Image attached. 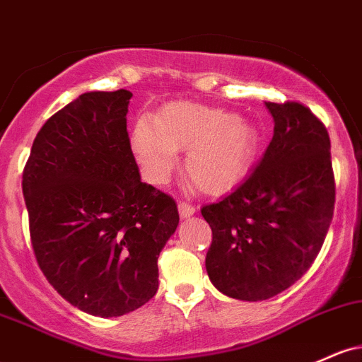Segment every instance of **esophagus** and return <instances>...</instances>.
Segmentation results:
<instances>
[{"mask_svg": "<svg viewBox=\"0 0 362 362\" xmlns=\"http://www.w3.org/2000/svg\"><path fill=\"white\" fill-rule=\"evenodd\" d=\"M196 213V208L194 206L187 204V202H178V214H180V218H189L192 216V214Z\"/></svg>", "mask_w": 362, "mask_h": 362, "instance_id": "34e87169", "label": "esophagus"}]
</instances>
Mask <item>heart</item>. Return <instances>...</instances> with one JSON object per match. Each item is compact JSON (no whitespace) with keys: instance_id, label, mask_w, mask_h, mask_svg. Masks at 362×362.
Returning <instances> with one entry per match:
<instances>
[{"instance_id":"obj_1","label":"heart","mask_w":362,"mask_h":362,"mask_svg":"<svg viewBox=\"0 0 362 362\" xmlns=\"http://www.w3.org/2000/svg\"><path fill=\"white\" fill-rule=\"evenodd\" d=\"M257 144L259 136L251 122L189 101L163 106L154 120L139 118L130 134V148L149 182L168 180L177 166V151L187 149L185 173L209 196L226 192L244 177Z\"/></svg>"}]
</instances>
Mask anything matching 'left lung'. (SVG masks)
Wrapping results in <instances>:
<instances>
[{"label":"left lung","mask_w":362,"mask_h":362,"mask_svg":"<svg viewBox=\"0 0 362 362\" xmlns=\"http://www.w3.org/2000/svg\"><path fill=\"white\" fill-rule=\"evenodd\" d=\"M275 129L249 177L220 201L202 206L213 242L206 272L232 299L266 300L311 268L335 204L329 137L299 103H264Z\"/></svg>","instance_id":"left-lung-1"}]
</instances>
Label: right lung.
Instances as JSON below:
<instances>
[{
  "label": "right lung",
  "instance_id": "add662e5",
  "mask_svg": "<svg viewBox=\"0 0 362 362\" xmlns=\"http://www.w3.org/2000/svg\"><path fill=\"white\" fill-rule=\"evenodd\" d=\"M130 90L81 94L39 130L22 190L39 268L87 315L123 316L153 299L175 201L141 180L127 132Z\"/></svg>",
  "mask_w": 362,
  "mask_h": 362
}]
</instances>
